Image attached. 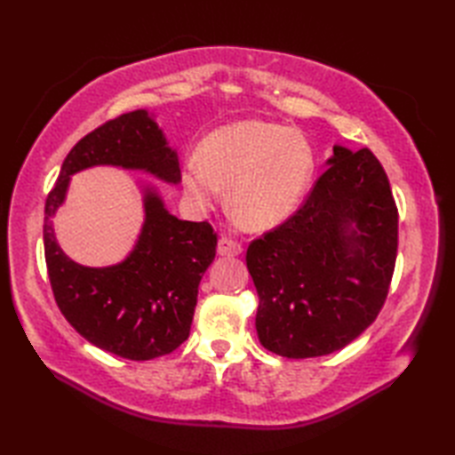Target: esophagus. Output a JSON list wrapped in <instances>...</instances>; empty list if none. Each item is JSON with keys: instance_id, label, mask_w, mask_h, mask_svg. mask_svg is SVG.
<instances>
[{"instance_id": "34e87169", "label": "esophagus", "mask_w": 455, "mask_h": 455, "mask_svg": "<svg viewBox=\"0 0 455 455\" xmlns=\"http://www.w3.org/2000/svg\"><path fill=\"white\" fill-rule=\"evenodd\" d=\"M217 252L220 256H238L240 252H243V246H240V243H236V240H233V238L220 236L219 244H217Z\"/></svg>"}]
</instances>
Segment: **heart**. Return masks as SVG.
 Returning a JSON list of instances; mask_svg holds the SVG:
<instances>
[{
    "instance_id": "heart-1",
    "label": "heart",
    "mask_w": 455,
    "mask_h": 455,
    "mask_svg": "<svg viewBox=\"0 0 455 455\" xmlns=\"http://www.w3.org/2000/svg\"><path fill=\"white\" fill-rule=\"evenodd\" d=\"M313 168V152L301 132L238 121L201 142L199 158L183 168V188L197 207H209L227 188L230 215L250 230H267L295 211Z\"/></svg>"
}]
</instances>
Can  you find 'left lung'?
Instances as JSON below:
<instances>
[{
	"mask_svg": "<svg viewBox=\"0 0 455 455\" xmlns=\"http://www.w3.org/2000/svg\"><path fill=\"white\" fill-rule=\"evenodd\" d=\"M326 164L295 215L246 252L259 342L295 360L360 336L387 299L397 259L399 212L379 160L334 147Z\"/></svg>",
	"mask_w": 455,
	"mask_h": 455,
	"instance_id": "left-lung-1",
	"label": "left lung"
}]
</instances>
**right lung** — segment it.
<instances>
[{
  "label": "right lung",
  "instance_id": "1",
  "mask_svg": "<svg viewBox=\"0 0 455 455\" xmlns=\"http://www.w3.org/2000/svg\"><path fill=\"white\" fill-rule=\"evenodd\" d=\"M93 166L140 170L173 186L181 181L176 150L144 109L108 121L68 152L44 205V258L58 308L105 352L134 362L166 355L188 340L217 235L207 220L173 217L158 191L147 186L144 222L131 254L108 267L74 262L56 243L52 217L74 173Z\"/></svg>",
  "mask_w": 455,
  "mask_h": 455
}]
</instances>
